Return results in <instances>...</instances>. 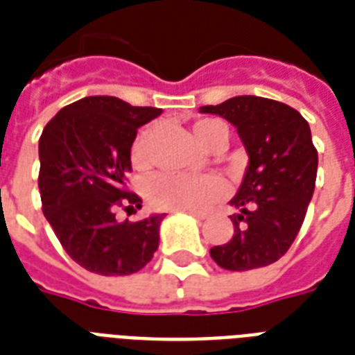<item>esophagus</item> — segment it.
Returning <instances> with one entry per match:
<instances>
[{"label":"esophagus","instance_id":"1","mask_svg":"<svg viewBox=\"0 0 355 355\" xmlns=\"http://www.w3.org/2000/svg\"><path fill=\"white\" fill-rule=\"evenodd\" d=\"M188 214L189 216H193L195 219H206V217H208L205 211H188Z\"/></svg>","mask_w":355,"mask_h":355}]
</instances>
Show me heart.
<instances>
[{"mask_svg": "<svg viewBox=\"0 0 355 355\" xmlns=\"http://www.w3.org/2000/svg\"><path fill=\"white\" fill-rule=\"evenodd\" d=\"M195 136L210 149L217 139H228V128L217 119H200L195 123ZM155 128H144L132 147L134 166L144 167L150 162ZM227 193V184L217 175H186L160 173L147 182L150 205L162 210H202Z\"/></svg>", "mask_w": 355, "mask_h": 355, "instance_id": "obj_1", "label": "heart"}]
</instances>
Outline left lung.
Masks as SVG:
<instances>
[{
	"instance_id": "1",
	"label": "left lung",
	"mask_w": 355,
	"mask_h": 355,
	"mask_svg": "<svg viewBox=\"0 0 355 355\" xmlns=\"http://www.w3.org/2000/svg\"><path fill=\"white\" fill-rule=\"evenodd\" d=\"M237 128L248 166L230 205L236 214L232 239L210 248L227 270H250L275 263L289 250L313 197L319 156L308 121L280 101L237 96L200 107Z\"/></svg>"
}]
</instances>
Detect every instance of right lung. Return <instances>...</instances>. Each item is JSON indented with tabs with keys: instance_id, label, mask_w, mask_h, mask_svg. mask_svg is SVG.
I'll return each mask as SVG.
<instances>
[{
	"instance_id": "1",
	"label": "right lung",
	"mask_w": 355,
	"mask_h": 355,
	"mask_svg": "<svg viewBox=\"0 0 355 355\" xmlns=\"http://www.w3.org/2000/svg\"><path fill=\"white\" fill-rule=\"evenodd\" d=\"M160 114L162 108L92 96L64 107L42 132V211L69 258L90 272L132 275L158 248L166 214L119 223L116 210L141 208L127 189L130 149L138 128Z\"/></svg>"
}]
</instances>
